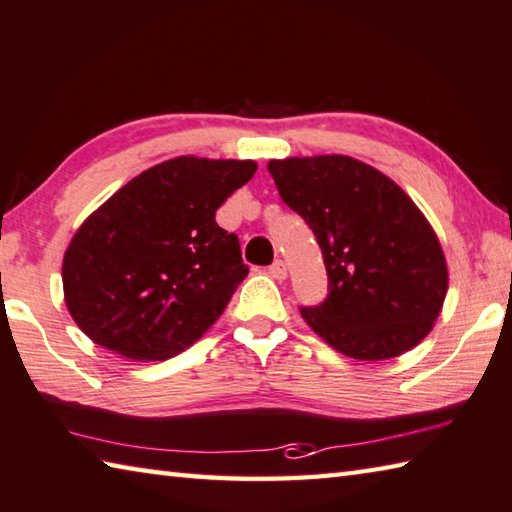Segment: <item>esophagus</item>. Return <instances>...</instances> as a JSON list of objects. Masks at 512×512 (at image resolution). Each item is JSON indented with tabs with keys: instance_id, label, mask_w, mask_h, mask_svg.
Segmentation results:
<instances>
[{
	"instance_id": "34e87169",
	"label": "esophagus",
	"mask_w": 512,
	"mask_h": 512,
	"mask_svg": "<svg viewBox=\"0 0 512 512\" xmlns=\"http://www.w3.org/2000/svg\"><path fill=\"white\" fill-rule=\"evenodd\" d=\"M268 275H271L273 280H284V277H286V264L282 262V259H277V262H273L271 266H268Z\"/></svg>"
}]
</instances>
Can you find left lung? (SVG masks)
Returning a JSON list of instances; mask_svg holds the SVG:
<instances>
[{
    "instance_id": "8db88e82",
    "label": "left lung",
    "mask_w": 512,
    "mask_h": 512,
    "mask_svg": "<svg viewBox=\"0 0 512 512\" xmlns=\"http://www.w3.org/2000/svg\"><path fill=\"white\" fill-rule=\"evenodd\" d=\"M282 201L318 239L329 295L300 313L356 360L416 347L448 293V266L423 212L376 167L340 154L268 163Z\"/></svg>"
}]
</instances>
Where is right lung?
Listing matches in <instances>:
<instances>
[{"mask_svg":"<svg viewBox=\"0 0 512 512\" xmlns=\"http://www.w3.org/2000/svg\"><path fill=\"white\" fill-rule=\"evenodd\" d=\"M255 161L179 156L109 197L64 253V302L114 353L165 360L194 345L248 275L235 232L215 215L253 179Z\"/></svg>","mask_w":512,"mask_h":512,"instance_id":"1","label":"right lung"}]
</instances>
